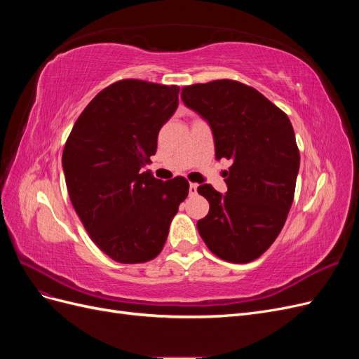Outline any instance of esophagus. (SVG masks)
Listing matches in <instances>:
<instances>
[{"instance_id": "obj_1", "label": "esophagus", "mask_w": 359, "mask_h": 359, "mask_svg": "<svg viewBox=\"0 0 359 359\" xmlns=\"http://www.w3.org/2000/svg\"><path fill=\"white\" fill-rule=\"evenodd\" d=\"M189 193L191 194V196H193V194H196V193H198V184L191 182V184H190V189H189Z\"/></svg>"}]
</instances>
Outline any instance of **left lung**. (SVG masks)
Returning <instances> with one entry per match:
<instances>
[{
	"instance_id": "left-lung-1",
	"label": "left lung",
	"mask_w": 359,
	"mask_h": 359,
	"mask_svg": "<svg viewBox=\"0 0 359 359\" xmlns=\"http://www.w3.org/2000/svg\"><path fill=\"white\" fill-rule=\"evenodd\" d=\"M181 99L210 123L217 160H232L224 196L198 187L210 212L198 231L226 262L248 264L276 241L295 196L299 149L287 115L253 86L232 79L182 86Z\"/></svg>"
}]
</instances>
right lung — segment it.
<instances>
[{
    "label": "right lung",
    "mask_w": 359,
    "mask_h": 359,
    "mask_svg": "<svg viewBox=\"0 0 359 359\" xmlns=\"http://www.w3.org/2000/svg\"><path fill=\"white\" fill-rule=\"evenodd\" d=\"M177 85L121 79L85 107L62 151L73 208L93 243L119 264L160 255L189 181L140 172L157 151L160 128L178 107Z\"/></svg>",
    "instance_id": "1"
}]
</instances>
